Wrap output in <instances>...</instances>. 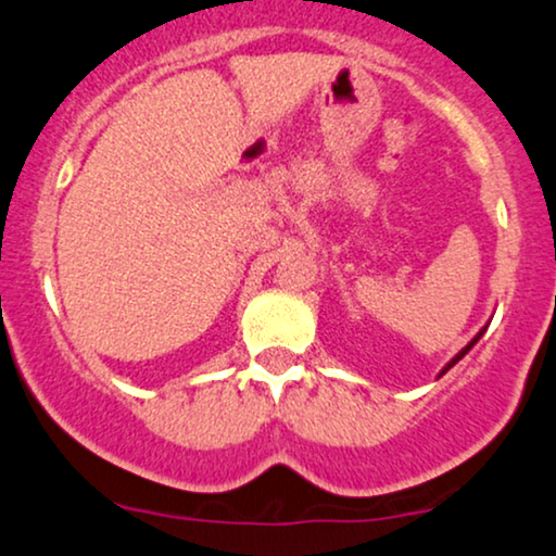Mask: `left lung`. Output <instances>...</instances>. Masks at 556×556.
<instances>
[{"label":"left lung","mask_w":556,"mask_h":556,"mask_svg":"<svg viewBox=\"0 0 556 556\" xmlns=\"http://www.w3.org/2000/svg\"><path fill=\"white\" fill-rule=\"evenodd\" d=\"M482 334H484V330H479V332L475 334V340H471V342H469V345H467V348H464V351H458V353H456V358H451L448 363H445V368H443V371H441V376H443L445 371H448V368H454V366H456V363H458V361H462V358H464V355H467V353L471 351V348H475V342H477L479 338H482Z\"/></svg>","instance_id":"8db88e82"}]
</instances>
